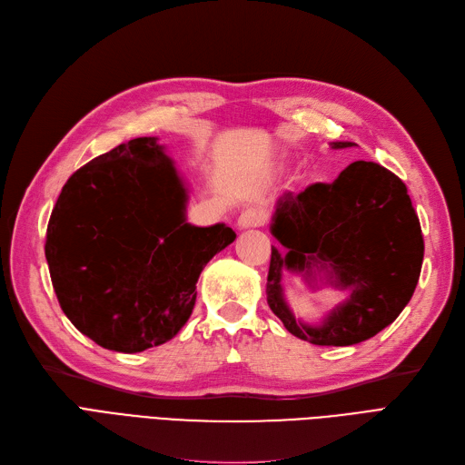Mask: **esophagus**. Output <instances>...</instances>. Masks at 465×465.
<instances>
[{
  "label": "esophagus",
  "mask_w": 465,
  "mask_h": 465,
  "mask_svg": "<svg viewBox=\"0 0 465 465\" xmlns=\"http://www.w3.org/2000/svg\"><path fill=\"white\" fill-rule=\"evenodd\" d=\"M237 223L242 228H259L264 223V216L261 211H257V208H245V211L239 214Z\"/></svg>",
  "instance_id": "1"
}]
</instances>
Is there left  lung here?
Returning a JSON list of instances; mask_svg holds the SVG:
<instances>
[{
    "label": "left lung",
    "mask_w": 465,
    "mask_h": 465,
    "mask_svg": "<svg viewBox=\"0 0 465 465\" xmlns=\"http://www.w3.org/2000/svg\"><path fill=\"white\" fill-rule=\"evenodd\" d=\"M272 233L288 252L272 247L266 302L288 332L314 346H353L379 334L410 303L421 274L425 243L408 187L377 162L357 160L332 183L283 193ZM314 262L331 263L339 285L356 286L319 329L292 319L279 286L282 270L308 273Z\"/></svg>",
    "instance_id": "obj_1"
}]
</instances>
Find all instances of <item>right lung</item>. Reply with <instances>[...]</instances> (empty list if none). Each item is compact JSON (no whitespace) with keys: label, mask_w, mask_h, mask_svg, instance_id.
Wrapping results in <instances>:
<instances>
[{"label":"right lung","mask_w":465,"mask_h":465,"mask_svg":"<svg viewBox=\"0 0 465 465\" xmlns=\"http://www.w3.org/2000/svg\"><path fill=\"white\" fill-rule=\"evenodd\" d=\"M235 232L185 222V187L154 137L74 172L46 232L59 307L98 346L137 353L172 340L197 302L206 262Z\"/></svg>","instance_id":"obj_1"}]
</instances>
